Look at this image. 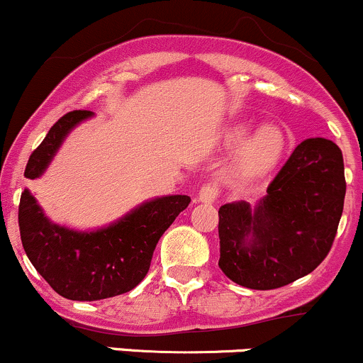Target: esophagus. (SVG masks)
<instances>
[{
  "mask_svg": "<svg viewBox=\"0 0 363 363\" xmlns=\"http://www.w3.org/2000/svg\"><path fill=\"white\" fill-rule=\"evenodd\" d=\"M218 196V189L215 188L213 184H205L200 189V194H198V200L201 203H213Z\"/></svg>",
  "mask_w": 363,
  "mask_h": 363,
  "instance_id": "esophagus-1",
  "label": "esophagus"
}]
</instances>
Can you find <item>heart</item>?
<instances>
[{"label":"heart","mask_w":363,"mask_h":363,"mask_svg":"<svg viewBox=\"0 0 363 363\" xmlns=\"http://www.w3.org/2000/svg\"><path fill=\"white\" fill-rule=\"evenodd\" d=\"M250 134V125L238 123L227 133V139L233 145H240ZM286 150V136L277 125H264L250 136L241 146L238 163L245 172L262 175L277 165Z\"/></svg>","instance_id":"1"}]
</instances>
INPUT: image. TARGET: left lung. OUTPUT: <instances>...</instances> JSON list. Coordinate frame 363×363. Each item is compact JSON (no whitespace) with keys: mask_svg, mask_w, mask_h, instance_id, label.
I'll list each match as a JSON object with an SVG mask.
<instances>
[{"mask_svg":"<svg viewBox=\"0 0 363 363\" xmlns=\"http://www.w3.org/2000/svg\"><path fill=\"white\" fill-rule=\"evenodd\" d=\"M343 155L324 138L296 146L257 205L218 208V267L250 289H276L305 277L328 257L343 213Z\"/></svg>","mask_w":363,"mask_h":363,"instance_id":"obj_1","label":"left lung"}]
</instances>
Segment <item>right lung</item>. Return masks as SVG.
<instances>
[{"label":"right lung","mask_w":363,"mask_h":363,"mask_svg":"<svg viewBox=\"0 0 363 363\" xmlns=\"http://www.w3.org/2000/svg\"><path fill=\"white\" fill-rule=\"evenodd\" d=\"M93 115L87 110L63 115L30 155L26 177H41L67 136ZM189 201L186 194L151 198L108 225L79 230L50 220L33 193L23 189L20 238L30 264L60 296L105 300L130 291L145 279L158 240Z\"/></svg>","instance_id":"add662e5"}]
</instances>
